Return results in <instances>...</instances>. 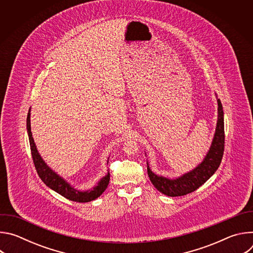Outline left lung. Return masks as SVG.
Returning <instances> with one entry per match:
<instances>
[{
  "label": "left lung",
  "instance_id": "obj_1",
  "mask_svg": "<svg viewBox=\"0 0 253 253\" xmlns=\"http://www.w3.org/2000/svg\"><path fill=\"white\" fill-rule=\"evenodd\" d=\"M217 103L218 119L211 146L203 161L196 168L176 179H169L154 174L147 163L148 176L152 184L161 193L171 197L182 196L191 193L199 188L202 184H204L214 174V172L218 169L224 152L225 136L222 104L219 99H217Z\"/></svg>",
  "mask_w": 253,
  "mask_h": 253
}]
</instances>
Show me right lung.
<instances>
[{
	"mask_svg": "<svg viewBox=\"0 0 253 253\" xmlns=\"http://www.w3.org/2000/svg\"><path fill=\"white\" fill-rule=\"evenodd\" d=\"M31 109L28 112L27 116V130H28V135H29V141H30V147H31V152H32V157H33V162L35 164V168L37 170V173L39 177L41 178L42 181L51 189L56 191L57 193L61 194L65 198L75 201V202H90L92 200H95L98 198L107 188L108 184H109V180H110V174L108 173L105 177H103L98 184L93 187L91 190L88 191H80L76 190L74 187H72L67 181L60 177L56 172H54L42 159L40 156L37 147H36V144L34 142V139L32 137V132H31Z\"/></svg>",
	"mask_w": 253,
	"mask_h": 253,
	"instance_id": "obj_1",
	"label": "right lung"
}]
</instances>
